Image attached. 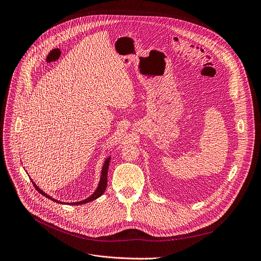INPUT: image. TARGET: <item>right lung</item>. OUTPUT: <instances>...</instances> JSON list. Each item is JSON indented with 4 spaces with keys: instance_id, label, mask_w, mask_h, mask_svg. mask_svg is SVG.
I'll return each mask as SVG.
<instances>
[{
    "instance_id": "obj_1",
    "label": "right lung",
    "mask_w": 261,
    "mask_h": 261,
    "mask_svg": "<svg viewBox=\"0 0 261 261\" xmlns=\"http://www.w3.org/2000/svg\"><path fill=\"white\" fill-rule=\"evenodd\" d=\"M110 158H111V156H107V157L105 158V160H104V163H103V165H102V171H101L100 181H99V184H98V186H97V188H96V191H94L88 198H86V199H84V200H82V201H79V202L68 203V202H61V201H59V200H56V199H54L53 197L49 196L48 194H45L43 191H41V189L36 185V183H35L31 178H30V179H31L33 185L35 186L36 191H37L38 193H40V194H41L42 196H44L45 198H48V199H50V200H52V201H54V202H56V203L68 204V205H82V204H86V203H88V202H91V201H93V200H96V199L100 198V197L104 194L105 189H106V187H107V173H108V167H109ZM28 176H29V175H28ZM29 177H30V176H29Z\"/></svg>"
}]
</instances>
